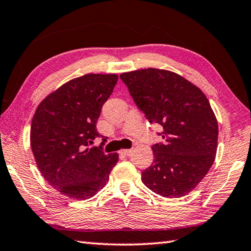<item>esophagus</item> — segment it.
Returning <instances> with one entry per match:
<instances>
[{
    "label": "esophagus",
    "instance_id": "esophagus-1",
    "mask_svg": "<svg viewBox=\"0 0 251 251\" xmlns=\"http://www.w3.org/2000/svg\"><path fill=\"white\" fill-rule=\"evenodd\" d=\"M131 151H132V150H130V149H125V150H121L120 153L123 154V155H125V156H128V155H130Z\"/></svg>",
    "mask_w": 251,
    "mask_h": 251
}]
</instances>
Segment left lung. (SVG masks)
I'll return each instance as SVG.
<instances>
[{"label": "left lung", "mask_w": 251, "mask_h": 251, "mask_svg": "<svg viewBox=\"0 0 251 251\" xmlns=\"http://www.w3.org/2000/svg\"><path fill=\"white\" fill-rule=\"evenodd\" d=\"M149 123L163 127L164 142L152 146L153 163L141 172L147 187L162 197L190 193L212 166L219 126L207 97L178 74L147 68L120 75Z\"/></svg>", "instance_id": "obj_1"}]
</instances>
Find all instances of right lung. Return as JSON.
Listing matches in <instances>:
<instances>
[{"label": "right lung", "instance_id": "right-lung-1", "mask_svg": "<svg viewBox=\"0 0 251 251\" xmlns=\"http://www.w3.org/2000/svg\"><path fill=\"white\" fill-rule=\"evenodd\" d=\"M119 79L116 74H87L50 93L34 113L30 145L39 171L66 197H93L109 180L119 154L90 148L102 106Z\"/></svg>", "mask_w": 251, "mask_h": 251}]
</instances>
